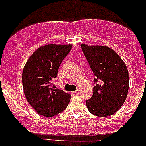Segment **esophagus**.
<instances>
[{
    "instance_id": "obj_1",
    "label": "esophagus",
    "mask_w": 146,
    "mask_h": 146,
    "mask_svg": "<svg viewBox=\"0 0 146 146\" xmlns=\"http://www.w3.org/2000/svg\"><path fill=\"white\" fill-rule=\"evenodd\" d=\"M79 93H80V90H79V89H77L76 90H75V91H74V94H75L76 95H79Z\"/></svg>"
}]
</instances>
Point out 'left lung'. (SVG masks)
<instances>
[{
	"label": "left lung",
	"mask_w": 146,
	"mask_h": 146,
	"mask_svg": "<svg viewBox=\"0 0 146 146\" xmlns=\"http://www.w3.org/2000/svg\"><path fill=\"white\" fill-rule=\"evenodd\" d=\"M94 78V93L86 100L89 112L96 117L111 116L122 107L128 96L129 77L125 62L105 46L81 45ZM100 80V84H96Z\"/></svg>",
	"instance_id": "left-lung-1"
}]
</instances>
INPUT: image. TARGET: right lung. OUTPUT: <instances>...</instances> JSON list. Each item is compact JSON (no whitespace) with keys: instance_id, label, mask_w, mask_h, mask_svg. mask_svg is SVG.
<instances>
[{"instance_id":"1","label":"right lung","mask_w":146,"mask_h":146,"mask_svg":"<svg viewBox=\"0 0 146 146\" xmlns=\"http://www.w3.org/2000/svg\"><path fill=\"white\" fill-rule=\"evenodd\" d=\"M72 45L47 44L35 50L27 60L22 73L26 99L38 113L50 117L63 112L71 96L56 89L53 79Z\"/></svg>"}]
</instances>
